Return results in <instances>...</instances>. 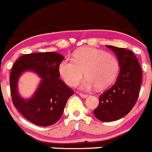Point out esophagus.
<instances>
[{
  "label": "esophagus",
  "instance_id": "1",
  "mask_svg": "<svg viewBox=\"0 0 152 152\" xmlns=\"http://www.w3.org/2000/svg\"><path fill=\"white\" fill-rule=\"evenodd\" d=\"M79 95H80V96H81L82 98L88 97V94H83V93H79Z\"/></svg>",
  "mask_w": 152,
  "mask_h": 152
}]
</instances>
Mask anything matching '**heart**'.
I'll list each match as a JSON object with an SVG mask.
<instances>
[{
	"mask_svg": "<svg viewBox=\"0 0 152 152\" xmlns=\"http://www.w3.org/2000/svg\"><path fill=\"white\" fill-rule=\"evenodd\" d=\"M119 61L113 55L94 48H84L75 52L73 59L64 58L58 66L61 77L68 85L75 87L83 78L87 90L96 87L102 90L108 88L116 80L119 72Z\"/></svg>",
	"mask_w": 152,
	"mask_h": 152,
	"instance_id": "heart-1",
	"label": "heart"
}]
</instances>
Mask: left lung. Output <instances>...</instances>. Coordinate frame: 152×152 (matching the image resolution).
I'll return each mask as SVG.
<instances>
[{
  "label": "left lung",
  "instance_id": "obj_1",
  "mask_svg": "<svg viewBox=\"0 0 152 152\" xmlns=\"http://www.w3.org/2000/svg\"><path fill=\"white\" fill-rule=\"evenodd\" d=\"M119 61L120 72L116 82L100 94L94 114L100 121L118 120L130 112L136 103L142 84V72L136 56L130 50L107 45Z\"/></svg>",
  "mask_w": 152,
  "mask_h": 152
}]
</instances>
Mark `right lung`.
Segmentation results:
<instances>
[{"instance_id": "add662e5", "label": "right lung", "mask_w": 152, "mask_h": 152, "mask_svg": "<svg viewBox=\"0 0 152 152\" xmlns=\"http://www.w3.org/2000/svg\"><path fill=\"white\" fill-rule=\"evenodd\" d=\"M64 59L56 52L25 54L14 62L10 76V94L13 105L24 117L37 126H49L61 118L67 100L74 94L59 79L58 66ZM33 70L42 78L34 96L24 100L17 92L18 77L25 70Z\"/></svg>"}]
</instances>
